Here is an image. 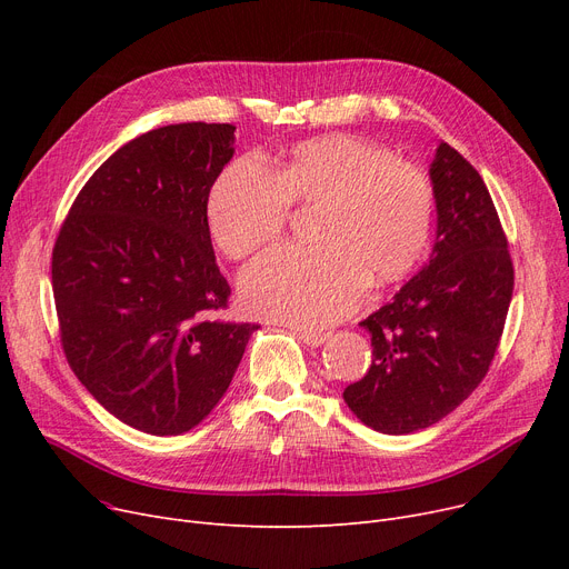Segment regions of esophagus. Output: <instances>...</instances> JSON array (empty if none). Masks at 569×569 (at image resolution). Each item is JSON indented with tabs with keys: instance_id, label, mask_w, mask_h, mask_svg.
<instances>
[{
	"instance_id": "obj_1",
	"label": "esophagus",
	"mask_w": 569,
	"mask_h": 569,
	"mask_svg": "<svg viewBox=\"0 0 569 569\" xmlns=\"http://www.w3.org/2000/svg\"><path fill=\"white\" fill-rule=\"evenodd\" d=\"M295 332H297V337H300L302 343H307V346H311V348H318V346H322L327 339H330V335H325V332H311V330H295Z\"/></svg>"
}]
</instances>
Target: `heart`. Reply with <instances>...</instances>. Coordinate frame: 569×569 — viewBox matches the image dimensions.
I'll return each mask as SVG.
<instances>
[{
    "mask_svg": "<svg viewBox=\"0 0 569 569\" xmlns=\"http://www.w3.org/2000/svg\"><path fill=\"white\" fill-rule=\"evenodd\" d=\"M288 204L318 207L316 247H277L239 277L249 313L297 327L346 318L362 290L403 279L422 258L433 219L427 174L355 136H325L292 147L272 168L237 159L207 196L214 247L247 258L274 242Z\"/></svg>",
    "mask_w": 569,
    "mask_h": 569,
    "instance_id": "1",
    "label": "heart"
}]
</instances>
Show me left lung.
Instances as JSON below:
<instances>
[{"mask_svg":"<svg viewBox=\"0 0 569 569\" xmlns=\"http://www.w3.org/2000/svg\"><path fill=\"white\" fill-rule=\"evenodd\" d=\"M429 177L436 244L429 262L360 325L373 362L343 401L373 431L427 429L466 401L489 371L515 269L485 179L455 147H436Z\"/></svg>","mask_w":569,"mask_h":569,"instance_id":"left-lung-1","label":"left lung"}]
</instances>
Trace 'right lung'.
Returning <instances> with one entry per match:
<instances>
[{"instance_id":"1","label":"right lung","mask_w":569,"mask_h":569,"mask_svg":"<svg viewBox=\"0 0 569 569\" xmlns=\"http://www.w3.org/2000/svg\"><path fill=\"white\" fill-rule=\"evenodd\" d=\"M232 124L147 131L101 163L52 251L67 360L110 415L152 436L198 427L258 325L221 322L230 286L207 196L234 154Z\"/></svg>"}]
</instances>
